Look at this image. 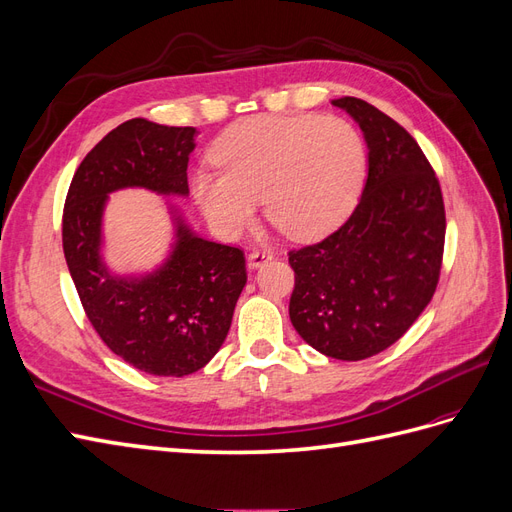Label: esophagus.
<instances>
[{"instance_id": "1", "label": "esophagus", "mask_w": 512, "mask_h": 512, "mask_svg": "<svg viewBox=\"0 0 512 512\" xmlns=\"http://www.w3.org/2000/svg\"><path fill=\"white\" fill-rule=\"evenodd\" d=\"M271 258H273V254L267 252V250H254L250 256H247V267L258 269V267L265 265V262H269Z\"/></svg>"}]
</instances>
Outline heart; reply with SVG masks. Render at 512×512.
Listing matches in <instances>:
<instances>
[{"mask_svg":"<svg viewBox=\"0 0 512 512\" xmlns=\"http://www.w3.org/2000/svg\"><path fill=\"white\" fill-rule=\"evenodd\" d=\"M220 173L194 175V196L213 228L237 237L265 198L269 220L312 241L342 224L359 200L365 147L352 123L322 115H252L232 123L211 149Z\"/></svg>","mask_w":512,"mask_h":512,"instance_id":"obj_1","label":"heart"}]
</instances>
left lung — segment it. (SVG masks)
<instances>
[{
	"label": "left lung",
	"mask_w": 512,
	"mask_h": 512,
	"mask_svg": "<svg viewBox=\"0 0 512 512\" xmlns=\"http://www.w3.org/2000/svg\"><path fill=\"white\" fill-rule=\"evenodd\" d=\"M333 106L359 123L369 170L359 205L327 239L290 250V322L339 361L369 359L404 335L436 292L446 213L423 149L395 119L361 98Z\"/></svg>",
	"instance_id": "obj_1"
}]
</instances>
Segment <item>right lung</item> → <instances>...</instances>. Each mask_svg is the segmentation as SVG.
I'll return each instance as SVG.
<instances>
[{"label":"right lung","mask_w":512,"mask_h":512,"mask_svg":"<svg viewBox=\"0 0 512 512\" xmlns=\"http://www.w3.org/2000/svg\"><path fill=\"white\" fill-rule=\"evenodd\" d=\"M196 128L130 119L108 132L76 168L61 241L72 282L102 342L151 376H188L205 367L228 335L247 282L243 250L213 243L183 224L164 265L143 277H115L100 256L102 211L111 192L147 188L188 196Z\"/></svg>","instance_id":"right-lung-1"}]
</instances>
